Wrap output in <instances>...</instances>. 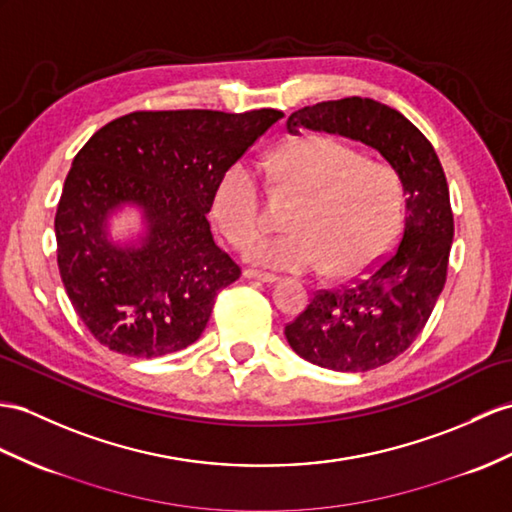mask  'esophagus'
I'll use <instances>...</instances> for the list:
<instances>
[{"label": "esophagus", "mask_w": 512, "mask_h": 512, "mask_svg": "<svg viewBox=\"0 0 512 512\" xmlns=\"http://www.w3.org/2000/svg\"><path fill=\"white\" fill-rule=\"evenodd\" d=\"M243 278L247 280H258V282H265V284H273L278 278L271 276V273H265V271H256V269H245L243 271Z\"/></svg>", "instance_id": "1"}]
</instances>
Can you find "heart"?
Wrapping results in <instances>:
<instances>
[{"label": "heart", "mask_w": 512, "mask_h": 512, "mask_svg": "<svg viewBox=\"0 0 512 512\" xmlns=\"http://www.w3.org/2000/svg\"><path fill=\"white\" fill-rule=\"evenodd\" d=\"M271 178L302 195L289 219L293 232L249 249L252 263L273 271H323L363 276L393 247L402 228L404 193L397 173L330 136H304L278 147L265 162ZM213 215L236 247L263 230L256 173L236 162L217 182Z\"/></svg>", "instance_id": "1"}]
</instances>
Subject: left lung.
<instances>
[{
  "instance_id": "obj_1",
  "label": "left lung",
  "mask_w": 512,
  "mask_h": 512,
  "mask_svg": "<svg viewBox=\"0 0 512 512\" xmlns=\"http://www.w3.org/2000/svg\"><path fill=\"white\" fill-rule=\"evenodd\" d=\"M341 134L389 162L406 195L404 234L393 254L365 278L319 291L284 328L293 352L332 371L363 373L406 352L439 299L454 217L434 147L402 112L369 97H345L295 110L286 130Z\"/></svg>"
}]
</instances>
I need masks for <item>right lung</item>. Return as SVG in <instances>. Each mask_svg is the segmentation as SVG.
<instances>
[{"label": "right lung", "mask_w": 512, "mask_h": 512, "mask_svg": "<svg viewBox=\"0 0 512 512\" xmlns=\"http://www.w3.org/2000/svg\"><path fill=\"white\" fill-rule=\"evenodd\" d=\"M280 110H141L97 130L56 210L58 269L73 310L112 352L156 358L202 336L221 289L241 269L215 243L208 213L219 178ZM136 207L144 230L126 242L109 219Z\"/></svg>", "instance_id": "right-lung-1"}]
</instances>
